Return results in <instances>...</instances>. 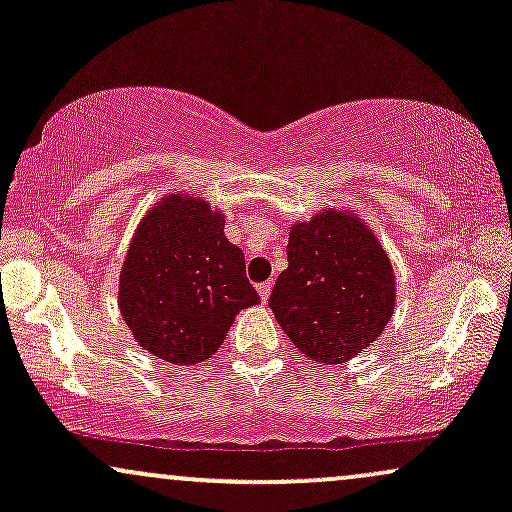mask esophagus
<instances>
[{"mask_svg": "<svg viewBox=\"0 0 512 512\" xmlns=\"http://www.w3.org/2000/svg\"><path fill=\"white\" fill-rule=\"evenodd\" d=\"M257 291H260V298H262V301H267L269 293H272V281H264V284L257 286Z\"/></svg>", "mask_w": 512, "mask_h": 512, "instance_id": "esophagus-1", "label": "esophagus"}]
</instances>
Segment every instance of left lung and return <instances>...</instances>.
Segmentation results:
<instances>
[{"label":"left lung","instance_id":"left-lung-1","mask_svg":"<svg viewBox=\"0 0 512 512\" xmlns=\"http://www.w3.org/2000/svg\"><path fill=\"white\" fill-rule=\"evenodd\" d=\"M286 255L269 308L298 351L332 366L375 342L395 308V274L361 221L325 211L298 223Z\"/></svg>","mask_w":512,"mask_h":512}]
</instances>
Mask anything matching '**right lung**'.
I'll use <instances>...</instances> for the list:
<instances>
[{"mask_svg": "<svg viewBox=\"0 0 512 512\" xmlns=\"http://www.w3.org/2000/svg\"><path fill=\"white\" fill-rule=\"evenodd\" d=\"M255 303L243 250L207 202L170 197L144 216L120 274V310L146 351L175 366L207 361Z\"/></svg>", "mask_w": 512, "mask_h": 512, "instance_id": "1", "label": "right lung"}]
</instances>
